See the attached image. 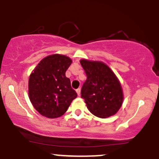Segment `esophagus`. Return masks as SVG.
Returning a JSON list of instances; mask_svg holds the SVG:
<instances>
[{
	"instance_id": "34e87169",
	"label": "esophagus",
	"mask_w": 159,
	"mask_h": 159,
	"mask_svg": "<svg viewBox=\"0 0 159 159\" xmlns=\"http://www.w3.org/2000/svg\"><path fill=\"white\" fill-rule=\"evenodd\" d=\"M76 93H77L78 96H80V94H81V88H78L76 90Z\"/></svg>"
}]
</instances>
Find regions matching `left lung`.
Instances as JSON below:
<instances>
[{"instance_id": "left-lung-1", "label": "left lung", "mask_w": 159, "mask_h": 159, "mask_svg": "<svg viewBox=\"0 0 159 159\" xmlns=\"http://www.w3.org/2000/svg\"><path fill=\"white\" fill-rule=\"evenodd\" d=\"M87 80L82 86L81 98L95 116L107 118L114 115L123 104V90L117 78L102 62L81 60Z\"/></svg>"}]
</instances>
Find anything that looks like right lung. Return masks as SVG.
I'll use <instances>...</instances> for the list:
<instances>
[{"mask_svg":"<svg viewBox=\"0 0 159 159\" xmlns=\"http://www.w3.org/2000/svg\"><path fill=\"white\" fill-rule=\"evenodd\" d=\"M72 63L68 57L53 54L45 57L30 74L29 98L40 114L57 118L65 114L77 93L71 87L66 72Z\"/></svg>","mask_w":159,"mask_h":159,"instance_id":"obj_1","label":"right lung"}]
</instances>
